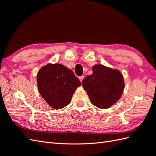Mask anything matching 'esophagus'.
I'll use <instances>...</instances> for the list:
<instances>
[{"mask_svg":"<svg viewBox=\"0 0 156 156\" xmlns=\"http://www.w3.org/2000/svg\"><path fill=\"white\" fill-rule=\"evenodd\" d=\"M79 80H80V81L82 82V81H83V79H84V75H82V76H80V77H79Z\"/></svg>","mask_w":156,"mask_h":156,"instance_id":"obj_1","label":"esophagus"}]
</instances>
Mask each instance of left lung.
Here are the masks:
<instances>
[{
	"instance_id": "obj_1",
	"label": "left lung",
	"mask_w": 156,
	"mask_h": 156,
	"mask_svg": "<svg viewBox=\"0 0 156 156\" xmlns=\"http://www.w3.org/2000/svg\"><path fill=\"white\" fill-rule=\"evenodd\" d=\"M92 75L84 78L82 84L91 103L100 108H109L119 101L124 89V78L119 70L101 64L94 66Z\"/></svg>"
}]
</instances>
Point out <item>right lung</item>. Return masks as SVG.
Returning <instances> with one entry per match:
<instances>
[{
	"label": "right lung",
	"instance_id": "right-lung-1",
	"mask_svg": "<svg viewBox=\"0 0 156 156\" xmlns=\"http://www.w3.org/2000/svg\"><path fill=\"white\" fill-rule=\"evenodd\" d=\"M37 84L45 101L53 108L60 109L69 104L81 83L72 71L64 65L49 64L39 70Z\"/></svg>",
	"mask_w": 156,
	"mask_h": 156
}]
</instances>
